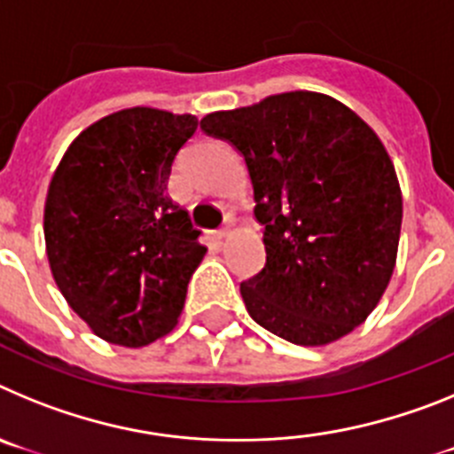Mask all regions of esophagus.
<instances>
[{
  "mask_svg": "<svg viewBox=\"0 0 454 454\" xmlns=\"http://www.w3.org/2000/svg\"><path fill=\"white\" fill-rule=\"evenodd\" d=\"M231 227H234V215L227 214V215H224V224H223V227H220L218 231H215V239H218V240L227 239V236L231 234Z\"/></svg>",
  "mask_w": 454,
  "mask_h": 454,
  "instance_id": "1",
  "label": "esophagus"
}]
</instances>
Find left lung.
I'll list each match as a JSON object with an SVG mask.
<instances>
[{
	"instance_id": "1",
	"label": "left lung",
	"mask_w": 454,
	"mask_h": 454,
	"mask_svg": "<svg viewBox=\"0 0 454 454\" xmlns=\"http://www.w3.org/2000/svg\"><path fill=\"white\" fill-rule=\"evenodd\" d=\"M246 159L266 266L240 284L254 323L327 346L371 316L391 282L403 192L382 140L339 99L270 95L200 122Z\"/></svg>"
}]
</instances>
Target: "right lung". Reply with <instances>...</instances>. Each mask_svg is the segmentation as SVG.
Wrapping results in <instances>:
<instances>
[{
  "label": "right lung",
  "instance_id": "obj_1",
  "mask_svg": "<svg viewBox=\"0 0 454 454\" xmlns=\"http://www.w3.org/2000/svg\"><path fill=\"white\" fill-rule=\"evenodd\" d=\"M198 129L191 114L122 108L63 154L45 200L51 275L99 339L143 348L177 325L207 247L168 198L172 161Z\"/></svg>",
  "mask_w": 454,
  "mask_h": 454
}]
</instances>
